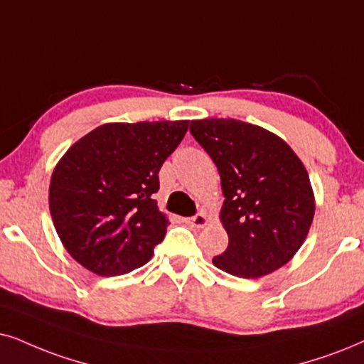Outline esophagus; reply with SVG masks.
Instances as JSON below:
<instances>
[{
  "label": "esophagus",
  "instance_id": "1",
  "mask_svg": "<svg viewBox=\"0 0 364 364\" xmlns=\"http://www.w3.org/2000/svg\"><path fill=\"white\" fill-rule=\"evenodd\" d=\"M185 222L190 225V227H195V228H203L208 225V218H206L205 213H198L195 216H190V218H186Z\"/></svg>",
  "mask_w": 364,
  "mask_h": 364
}]
</instances>
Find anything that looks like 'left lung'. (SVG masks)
<instances>
[{"mask_svg":"<svg viewBox=\"0 0 364 364\" xmlns=\"http://www.w3.org/2000/svg\"><path fill=\"white\" fill-rule=\"evenodd\" d=\"M190 131L222 179L228 247L215 267L243 279L272 274L296 255L314 218L304 164L287 142L254 124L200 119Z\"/></svg>","mask_w":364,"mask_h":364,"instance_id":"8db88e82","label":"left lung"}]
</instances>
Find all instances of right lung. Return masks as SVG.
<instances>
[{
  "mask_svg": "<svg viewBox=\"0 0 364 364\" xmlns=\"http://www.w3.org/2000/svg\"><path fill=\"white\" fill-rule=\"evenodd\" d=\"M188 124H104L62 156L50 179V213L82 267L114 277L149 262L169 223L154 200L158 173Z\"/></svg>",
  "mask_w": 364,
  "mask_h": 364,
  "instance_id": "right-lung-1",
  "label": "right lung"
}]
</instances>
